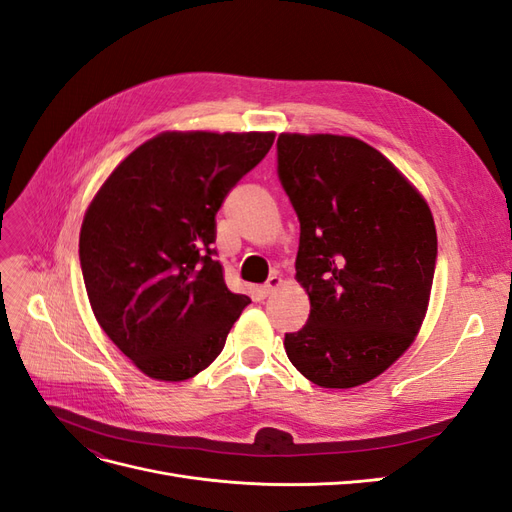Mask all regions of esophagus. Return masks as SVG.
<instances>
[{
	"mask_svg": "<svg viewBox=\"0 0 512 512\" xmlns=\"http://www.w3.org/2000/svg\"><path fill=\"white\" fill-rule=\"evenodd\" d=\"M282 284H284V280H282L280 275H271L269 280H267V284L262 286V294H273Z\"/></svg>",
	"mask_w": 512,
	"mask_h": 512,
	"instance_id": "obj_1",
	"label": "esophagus"
}]
</instances>
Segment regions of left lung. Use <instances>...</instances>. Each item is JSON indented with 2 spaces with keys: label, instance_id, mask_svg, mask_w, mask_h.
Segmentation results:
<instances>
[{
  "label": "left lung",
  "instance_id": "1",
  "mask_svg": "<svg viewBox=\"0 0 512 512\" xmlns=\"http://www.w3.org/2000/svg\"><path fill=\"white\" fill-rule=\"evenodd\" d=\"M277 173L301 222L294 277L309 297L286 354L322 389L361 386L423 327L438 254L431 209L389 158L354 136L282 132Z\"/></svg>",
  "mask_w": 512,
  "mask_h": 512
}]
</instances>
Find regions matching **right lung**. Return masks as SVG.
<instances>
[{"label": "right lung", "mask_w": 512, "mask_h": 512, "mask_svg": "<svg viewBox=\"0 0 512 512\" xmlns=\"http://www.w3.org/2000/svg\"><path fill=\"white\" fill-rule=\"evenodd\" d=\"M273 141L275 132H160L91 198L79 237L89 305L145 376L200 374L252 303L226 288L211 243L226 194Z\"/></svg>", "instance_id": "right-lung-1"}]
</instances>
